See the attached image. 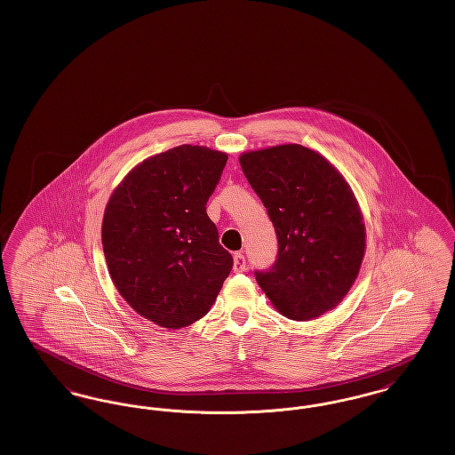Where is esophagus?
Returning a JSON list of instances; mask_svg holds the SVG:
<instances>
[{
	"label": "esophagus",
	"instance_id": "esophagus-1",
	"mask_svg": "<svg viewBox=\"0 0 455 455\" xmlns=\"http://www.w3.org/2000/svg\"><path fill=\"white\" fill-rule=\"evenodd\" d=\"M245 271V258L237 252L234 256V273H243Z\"/></svg>",
	"mask_w": 455,
	"mask_h": 455
}]
</instances>
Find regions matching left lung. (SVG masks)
<instances>
[{"instance_id":"left-lung-1","label":"left lung","mask_w":455,"mask_h":455,"mask_svg":"<svg viewBox=\"0 0 455 455\" xmlns=\"http://www.w3.org/2000/svg\"><path fill=\"white\" fill-rule=\"evenodd\" d=\"M240 167L273 221L278 254L254 271L267 299L293 321L343 300L365 252V225L341 173L314 150L282 145L243 153Z\"/></svg>"}]
</instances>
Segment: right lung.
I'll return each mask as SVG.
<instances>
[{
	"label": "right lung",
	"instance_id": "right-lung-1",
	"mask_svg": "<svg viewBox=\"0 0 455 455\" xmlns=\"http://www.w3.org/2000/svg\"><path fill=\"white\" fill-rule=\"evenodd\" d=\"M227 158L175 147L134 167L108 199L102 245L110 278L155 324L180 329L204 317L234 267L206 213Z\"/></svg>",
	"mask_w": 455,
	"mask_h": 455
}]
</instances>
